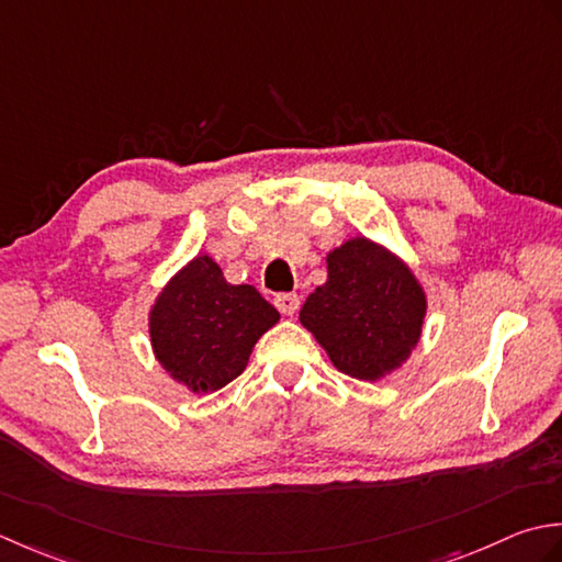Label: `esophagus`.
<instances>
[{
	"label": "esophagus",
	"mask_w": 562,
	"mask_h": 562,
	"mask_svg": "<svg viewBox=\"0 0 562 562\" xmlns=\"http://www.w3.org/2000/svg\"><path fill=\"white\" fill-rule=\"evenodd\" d=\"M273 303H277V307L283 315H293L297 311V305H301V297L295 293H277Z\"/></svg>",
	"instance_id": "34e87169"
}]
</instances>
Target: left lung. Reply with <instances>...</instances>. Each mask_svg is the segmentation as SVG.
Wrapping results in <instances>:
<instances>
[{
    "label": "left lung",
    "instance_id": "8db88e82",
    "mask_svg": "<svg viewBox=\"0 0 562 562\" xmlns=\"http://www.w3.org/2000/svg\"><path fill=\"white\" fill-rule=\"evenodd\" d=\"M427 297L412 271L366 237L327 255V281L307 295L301 323L341 373L378 381L415 349Z\"/></svg>",
    "mask_w": 562,
    "mask_h": 562
}]
</instances>
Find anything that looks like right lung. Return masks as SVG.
Instances as JSON below:
<instances>
[{"label":"right lung","instance_id":"right-lung-1","mask_svg":"<svg viewBox=\"0 0 562 562\" xmlns=\"http://www.w3.org/2000/svg\"><path fill=\"white\" fill-rule=\"evenodd\" d=\"M279 317L255 285L227 283L221 267L203 255L153 305V349L175 381L193 393H213L245 371L251 347Z\"/></svg>","mask_w":562,"mask_h":562}]
</instances>
